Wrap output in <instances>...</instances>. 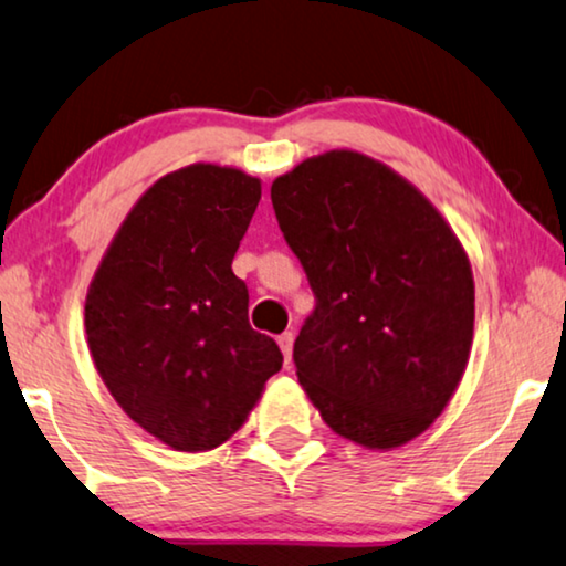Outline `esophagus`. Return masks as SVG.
Wrapping results in <instances>:
<instances>
[{
	"label": "esophagus",
	"instance_id": "obj_1",
	"mask_svg": "<svg viewBox=\"0 0 566 566\" xmlns=\"http://www.w3.org/2000/svg\"><path fill=\"white\" fill-rule=\"evenodd\" d=\"M276 342H279V349H282V354H284V361H290L292 359V344H295V334H292V331H284V334L279 336Z\"/></svg>",
	"mask_w": 566,
	"mask_h": 566
}]
</instances>
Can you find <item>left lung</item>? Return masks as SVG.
<instances>
[{"label": "left lung", "mask_w": 566, "mask_h": 566, "mask_svg": "<svg viewBox=\"0 0 566 566\" xmlns=\"http://www.w3.org/2000/svg\"><path fill=\"white\" fill-rule=\"evenodd\" d=\"M271 205L315 295L292 352L305 394L346 440L403 446L463 378L469 255L409 180L349 149L279 176Z\"/></svg>", "instance_id": "8db88e82"}]
</instances>
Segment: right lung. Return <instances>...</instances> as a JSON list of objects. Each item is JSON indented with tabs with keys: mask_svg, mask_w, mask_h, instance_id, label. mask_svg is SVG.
<instances>
[{
	"mask_svg": "<svg viewBox=\"0 0 566 566\" xmlns=\"http://www.w3.org/2000/svg\"><path fill=\"white\" fill-rule=\"evenodd\" d=\"M261 180L188 165L157 180L113 238L87 292L95 367L120 409L165 446H222L282 370V352L248 323L232 259Z\"/></svg>",
	"mask_w": 566,
	"mask_h": 566,
	"instance_id": "1",
	"label": "right lung"
}]
</instances>
